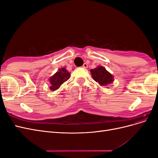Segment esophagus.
Wrapping results in <instances>:
<instances>
[{
  "label": "esophagus",
  "mask_w": 158,
  "mask_h": 158,
  "mask_svg": "<svg viewBox=\"0 0 158 158\" xmlns=\"http://www.w3.org/2000/svg\"><path fill=\"white\" fill-rule=\"evenodd\" d=\"M82 67L83 68H85V69H86V68H88V64L87 63H84V64H83V66H82Z\"/></svg>",
  "instance_id": "1"
}]
</instances>
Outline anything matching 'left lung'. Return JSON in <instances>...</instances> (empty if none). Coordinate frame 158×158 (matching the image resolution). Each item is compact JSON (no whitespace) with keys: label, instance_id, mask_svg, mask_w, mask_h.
Returning <instances> with one entry per match:
<instances>
[{"label":"left lung","instance_id":"8db88e82","mask_svg":"<svg viewBox=\"0 0 158 158\" xmlns=\"http://www.w3.org/2000/svg\"><path fill=\"white\" fill-rule=\"evenodd\" d=\"M93 79L101 85H107L113 82V77L103 66H98L90 70Z\"/></svg>","mask_w":158,"mask_h":158}]
</instances>
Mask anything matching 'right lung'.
I'll use <instances>...</instances> for the list:
<instances>
[{"instance_id": "right-lung-1", "label": "right lung", "mask_w": 158, "mask_h": 158, "mask_svg": "<svg viewBox=\"0 0 158 158\" xmlns=\"http://www.w3.org/2000/svg\"><path fill=\"white\" fill-rule=\"evenodd\" d=\"M70 73L64 68L60 69L50 78V89L56 90L59 89L61 84L70 78Z\"/></svg>"}]
</instances>
